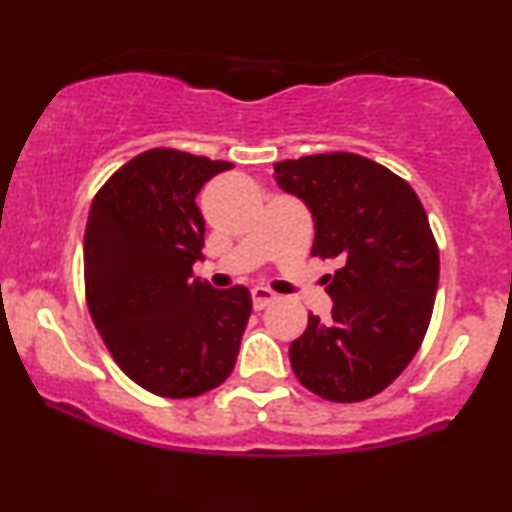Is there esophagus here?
Returning a JSON list of instances; mask_svg holds the SVG:
<instances>
[{"label":"esophagus","mask_w":512,"mask_h":512,"mask_svg":"<svg viewBox=\"0 0 512 512\" xmlns=\"http://www.w3.org/2000/svg\"><path fill=\"white\" fill-rule=\"evenodd\" d=\"M276 298L279 296H276L274 291L264 289V286H255V289H252V305H255V310H264L267 305H272Z\"/></svg>","instance_id":"34e87169"}]
</instances>
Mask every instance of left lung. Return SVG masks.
Instances as JSON below:
<instances>
[{"mask_svg":"<svg viewBox=\"0 0 512 512\" xmlns=\"http://www.w3.org/2000/svg\"><path fill=\"white\" fill-rule=\"evenodd\" d=\"M274 173L313 216V255L342 264L325 286L332 320L310 315L289 346L293 373L330 402L378 395L409 366L431 322L438 248L426 211L407 182L356 154L281 161Z\"/></svg>","mask_w":512,"mask_h":512,"instance_id":"obj_1","label":"left lung"}]
</instances>
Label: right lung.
<instances>
[{"instance_id": "right-lung-1", "label": "right lung", "mask_w": 512, "mask_h": 512, "mask_svg": "<svg viewBox=\"0 0 512 512\" xmlns=\"http://www.w3.org/2000/svg\"><path fill=\"white\" fill-rule=\"evenodd\" d=\"M231 168L185 151H144L105 182L88 211V310L117 366L154 395H204L236 366L250 291H216L192 276L204 260L197 195Z\"/></svg>"}]
</instances>
